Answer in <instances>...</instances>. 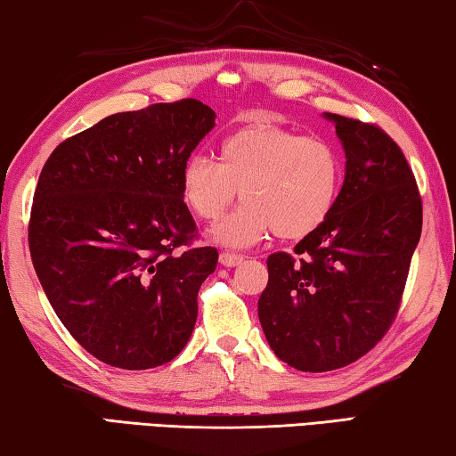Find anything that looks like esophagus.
<instances>
[{
    "instance_id": "esophagus-1",
    "label": "esophagus",
    "mask_w": 456,
    "mask_h": 456,
    "mask_svg": "<svg viewBox=\"0 0 456 456\" xmlns=\"http://www.w3.org/2000/svg\"><path fill=\"white\" fill-rule=\"evenodd\" d=\"M243 256H237V253H229V251H223L221 256H219V261L225 267H235V265H239V264H243Z\"/></svg>"
}]
</instances>
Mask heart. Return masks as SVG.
Returning <instances> with one entry per match:
<instances>
[{"instance_id": "obj_1", "label": "heart", "mask_w": 456, "mask_h": 456, "mask_svg": "<svg viewBox=\"0 0 456 456\" xmlns=\"http://www.w3.org/2000/svg\"><path fill=\"white\" fill-rule=\"evenodd\" d=\"M342 187L336 146L273 125L229 134L219 160L192 154L181 173V195L197 219L219 221L241 191L243 207L215 229L225 245H253L273 233L304 239L320 229Z\"/></svg>"}]
</instances>
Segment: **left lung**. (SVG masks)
I'll return each mask as SVG.
<instances>
[{
  "label": "left lung",
  "instance_id": "8db88e82",
  "mask_svg": "<svg viewBox=\"0 0 456 456\" xmlns=\"http://www.w3.org/2000/svg\"><path fill=\"white\" fill-rule=\"evenodd\" d=\"M346 151L330 217L293 253L267 257L259 322L275 356L302 372L352 364L395 322L422 231V199L400 146L370 122L328 114Z\"/></svg>",
  "mask_w": 456,
  "mask_h": 456
}]
</instances>
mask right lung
<instances>
[{"mask_svg":"<svg viewBox=\"0 0 456 456\" xmlns=\"http://www.w3.org/2000/svg\"><path fill=\"white\" fill-rule=\"evenodd\" d=\"M213 126L200 100L151 104L66 138L45 160L28 229L34 269L60 322L104 364L154 368L189 342L219 253L189 247L197 225L181 173Z\"/></svg>","mask_w":456,"mask_h":456,"instance_id":"add662e5","label":"right lung"}]
</instances>
